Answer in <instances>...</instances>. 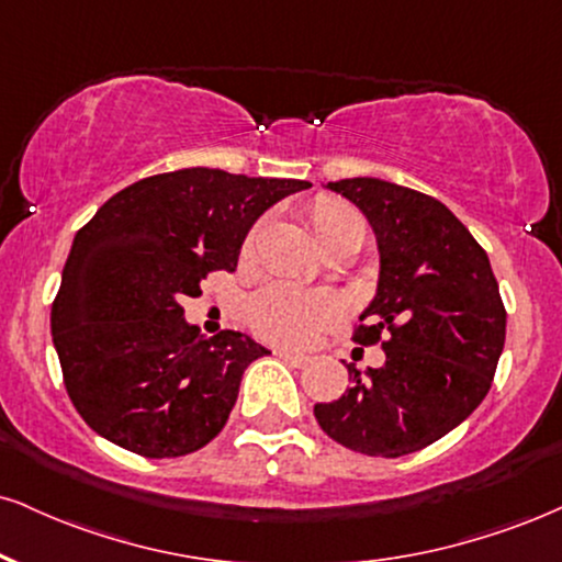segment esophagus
Wrapping results in <instances>:
<instances>
[{"mask_svg":"<svg viewBox=\"0 0 562 562\" xmlns=\"http://www.w3.org/2000/svg\"><path fill=\"white\" fill-rule=\"evenodd\" d=\"M274 356L282 358L285 363H293V367H306V363H308V356L295 353V350H288V348H277Z\"/></svg>","mask_w":562,"mask_h":562,"instance_id":"obj_1","label":"esophagus"}]
</instances>
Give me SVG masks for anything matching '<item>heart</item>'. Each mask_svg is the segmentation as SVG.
<instances>
[{
  "label": "heart",
  "instance_id": "1",
  "mask_svg": "<svg viewBox=\"0 0 562 562\" xmlns=\"http://www.w3.org/2000/svg\"><path fill=\"white\" fill-rule=\"evenodd\" d=\"M308 225L322 248L346 238L353 229H363L361 214L346 201L319 195L306 209ZM261 227H251L243 240V259L251 261L259 248ZM342 301L329 290H306L290 282H272L248 301V324L259 337L277 346H306L316 335L342 319Z\"/></svg>",
  "mask_w": 562,
  "mask_h": 562
}]
</instances>
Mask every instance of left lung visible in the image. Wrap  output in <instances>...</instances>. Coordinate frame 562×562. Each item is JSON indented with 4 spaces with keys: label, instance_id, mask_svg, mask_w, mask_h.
Here are the masks:
<instances>
[{
    "label": "left lung",
    "instance_id": "1",
    "mask_svg": "<svg viewBox=\"0 0 562 562\" xmlns=\"http://www.w3.org/2000/svg\"><path fill=\"white\" fill-rule=\"evenodd\" d=\"M329 188L369 216L380 240V290L350 340L382 346L384 367H348L350 387L316 403L342 448L401 458L429 448L474 414L495 380L505 314L486 251L442 201L376 178Z\"/></svg>",
    "mask_w": 562,
    "mask_h": 562
}]
</instances>
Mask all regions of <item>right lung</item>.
<instances>
[{
	"label": "right lung",
	"instance_id": "right-lung-1",
	"mask_svg": "<svg viewBox=\"0 0 562 562\" xmlns=\"http://www.w3.org/2000/svg\"><path fill=\"white\" fill-rule=\"evenodd\" d=\"M306 188L191 167L133 182L78 229L52 340L88 427L144 458L188 456L220 435L243 371L269 350L235 329L204 337L180 301L212 272H235L263 209Z\"/></svg>",
	"mask_w": 562,
	"mask_h": 562
}]
</instances>
